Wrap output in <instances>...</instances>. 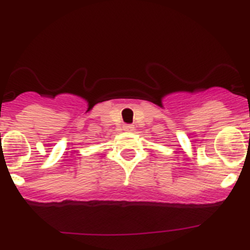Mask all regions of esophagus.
Segmentation results:
<instances>
[{"instance_id": "obj_1", "label": "esophagus", "mask_w": 250, "mask_h": 250, "mask_svg": "<svg viewBox=\"0 0 250 250\" xmlns=\"http://www.w3.org/2000/svg\"><path fill=\"white\" fill-rule=\"evenodd\" d=\"M124 131H126V132L134 131V125H131V124H125V125H124Z\"/></svg>"}]
</instances>
